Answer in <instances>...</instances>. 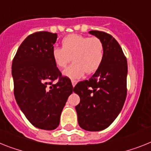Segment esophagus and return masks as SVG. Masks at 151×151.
<instances>
[{"label":"esophagus","instance_id":"34e87169","mask_svg":"<svg viewBox=\"0 0 151 151\" xmlns=\"http://www.w3.org/2000/svg\"><path fill=\"white\" fill-rule=\"evenodd\" d=\"M71 82H72V85H73V87H74V86L77 84V83H78V81H76V80H73L72 79L71 80Z\"/></svg>","mask_w":151,"mask_h":151}]
</instances>
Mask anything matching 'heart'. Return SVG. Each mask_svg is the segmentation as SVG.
I'll list each match as a JSON object with an SVG mask.
<instances>
[{"mask_svg":"<svg viewBox=\"0 0 151 151\" xmlns=\"http://www.w3.org/2000/svg\"><path fill=\"white\" fill-rule=\"evenodd\" d=\"M62 47L52 49L55 65L62 69L73 59V62L64 70L70 78H79L86 73H94L102 64L104 54L103 41L97 37L69 35L62 40Z\"/></svg>","mask_w":151,"mask_h":151,"instance_id":"obj_1","label":"heart"}]
</instances>
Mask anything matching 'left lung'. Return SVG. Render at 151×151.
<instances>
[{
    "label": "left lung",
    "instance_id": "left-lung-1",
    "mask_svg": "<svg viewBox=\"0 0 151 151\" xmlns=\"http://www.w3.org/2000/svg\"><path fill=\"white\" fill-rule=\"evenodd\" d=\"M89 33L103 41V61L89 80L76 84L73 91L81 98L75 107L80 127L88 131H99L114 122L124 106L127 62L120 44L111 35L100 30Z\"/></svg>",
    "mask_w": 151,
    "mask_h": 151
}]
</instances>
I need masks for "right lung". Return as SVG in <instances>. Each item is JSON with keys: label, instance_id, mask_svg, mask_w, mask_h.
I'll use <instances>...</instances> for the list:
<instances>
[{"label": "right lung", "instance_id": "1", "mask_svg": "<svg viewBox=\"0 0 151 151\" xmlns=\"http://www.w3.org/2000/svg\"><path fill=\"white\" fill-rule=\"evenodd\" d=\"M57 37L56 33H33L20 45L12 62L14 93L19 107L34 126L47 130L58 127L73 90L52 58Z\"/></svg>", "mask_w": 151, "mask_h": 151}]
</instances>
